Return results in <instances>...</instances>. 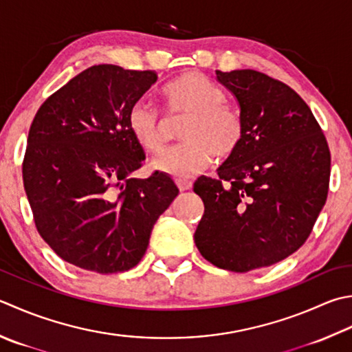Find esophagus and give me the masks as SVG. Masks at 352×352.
Returning <instances> with one entry per match:
<instances>
[{
    "mask_svg": "<svg viewBox=\"0 0 352 352\" xmlns=\"http://www.w3.org/2000/svg\"><path fill=\"white\" fill-rule=\"evenodd\" d=\"M175 183H177V186H178V189H180L182 192H183V190L192 189V182H189V180H177Z\"/></svg>",
    "mask_w": 352,
    "mask_h": 352,
    "instance_id": "esophagus-1",
    "label": "esophagus"
}]
</instances>
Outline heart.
Instances as JSON below:
<instances>
[{"label":"heart","instance_id":"1","mask_svg":"<svg viewBox=\"0 0 352 352\" xmlns=\"http://www.w3.org/2000/svg\"><path fill=\"white\" fill-rule=\"evenodd\" d=\"M169 113L186 116L182 144L154 158L151 168L174 178H188L208 169L213 157L229 158L243 142L239 116L226 105V96L212 80L198 72L178 76L164 87ZM128 126L134 140L151 154L164 146V122L146 102H135L128 113Z\"/></svg>","mask_w":352,"mask_h":352}]
</instances>
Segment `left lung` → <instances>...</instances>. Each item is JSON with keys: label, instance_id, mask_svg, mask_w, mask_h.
Here are the masks:
<instances>
[{"label": "left lung", "instance_id": "obj_1", "mask_svg": "<svg viewBox=\"0 0 352 352\" xmlns=\"http://www.w3.org/2000/svg\"><path fill=\"white\" fill-rule=\"evenodd\" d=\"M238 102L244 135L218 168L199 177L204 203L195 245L224 270L279 263L305 243L328 195L331 155L311 109L279 80L254 70H217Z\"/></svg>", "mask_w": 352, "mask_h": 352}]
</instances>
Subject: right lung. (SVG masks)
<instances>
[{"mask_svg":"<svg viewBox=\"0 0 352 352\" xmlns=\"http://www.w3.org/2000/svg\"><path fill=\"white\" fill-rule=\"evenodd\" d=\"M153 72L102 64L67 82L34 116L23 178L39 235L67 263L100 274L140 263L158 217L178 195L162 172L134 178L143 149L128 113Z\"/></svg>","mask_w":352,"mask_h":352,"instance_id":"1","label":"right lung"}]
</instances>
